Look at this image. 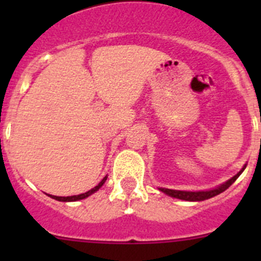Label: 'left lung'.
I'll return each instance as SVG.
<instances>
[{
	"mask_svg": "<svg viewBox=\"0 0 261 261\" xmlns=\"http://www.w3.org/2000/svg\"><path fill=\"white\" fill-rule=\"evenodd\" d=\"M245 168H246V164H245L244 167L241 168V170L238 173V174L233 175L232 178H230V179H228V180H226L225 183L220 184V186L216 187V188L208 189V191H194V192H191V191H177V189L162 188V187H160V188H159V191H162L163 193H165V194H167V196L173 197V198L183 199V201H189V202L204 201V199L212 198V197H215V196H217V194H220V193H222V192H225L226 189H227L228 187H230L231 184L233 183V181H235L239 177H240L241 173H243L244 170H245Z\"/></svg>",
	"mask_w": 261,
	"mask_h": 261,
	"instance_id": "obj_1",
	"label": "left lung"
}]
</instances>
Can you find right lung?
Segmentation results:
<instances>
[{"label": "right lung", "mask_w": 261, "mask_h": 261, "mask_svg": "<svg viewBox=\"0 0 261 261\" xmlns=\"http://www.w3.org/2000/svg\"><path fill=\"white\" fill-rule=\"evenodd\" d=\"M107 177H105L103 179H102L101 181H99L98 184H97L94 188L89 189L88 192H86V193H82V194H78V196H69V197H58V196H51V194H48V196L50 197V198L53 199H57V201H60V202H75V201H81V199H84L87 198V197H89L91 194H93L94 192L98 191L99 188H101L102 186L105 184V181H106Z\"/></svg>", "instance_id": "add662e5"}]
</instances>
